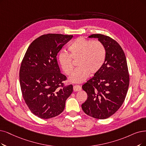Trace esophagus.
<instances>
[{
	"label": "esophagus",
	"instance_id": "1",
	"mask_svg": "<svg viewBox=\"0 0 146 146\" xmlns=\"http://www.w3.org/2000/svg\"><path fill=\"white\" fill-rule=\"evenodd\" d=\"M73 89L74 92H78L80 91L81 90V87L78 85H75L73 87Z\"/></svg>",
	"mask_w": 146,
	"mask_h": 146
}]
</instances>
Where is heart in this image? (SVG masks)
I'll list each match as a JSON object with an SVG mask.
<instances>
[{"mask_svg":"<svg viewBox=\"0 0 146 146\" xmlns=\"http://www.w3.org/2000/svg\"><path fill=\"white\" fill-rule=\"evenodd\" d=\"M69 54L61 53L59 61L64 73L72 74L74 62H77V68L69 81L74 83H81L89 75H94L100 71L106 58V50L100 40H92L79 37L69 45Z\"/></svg>","mask_w":146,"mask_h":146,"instance_id":"heart-1","label":"heart"}]
</instances>
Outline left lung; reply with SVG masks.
Returning a JSON list of instances; mask_svg holds the SVG:
<instances>
[{
    "mask_svg": "<svg viewBox=\"0 0 146 146\" xmlns=\"http://www.w3.org/2000/svg\"><path fill=\"white\" fill-rule=\"evenodd\" d=\"M106 50L102 68L82 86L87 100L81 105L83 111L98 119L110 117L120 108L127 94L129 75L123 49L114 39L102 34H92Z\"/></svg>",
    "mask_w": 146,
    "mask_h": 146,
    "instance_id": "1",
    "label": "left lung"
}]
</instances>
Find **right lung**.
<instances>
[{
	"mask_svg": "<svg viewBox=\"0 0 146 146\" xmlns=\"http://www.w3.org/2000/svg\"><path fill=\"white\" fill-rule=\"evenodd\" d=\"M73 35L48 33L35 39L28 47L20 69L23 99L31 111L44 119L53 118L64 110L73 91L65 86V75L60 73L57 54Z\"/></svg>",
	"mask_w": 146,
	"mask_h": 146,
	"instance_id": "right-lung-1",
	"label": "right lung"
}]
</instances>
